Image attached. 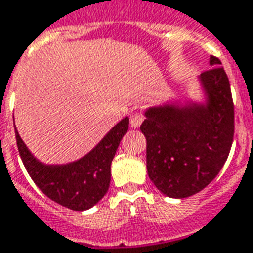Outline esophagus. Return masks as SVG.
Here are the masks:
<instances>
[{
	"mask_svg": "<svg viewBox=\"0 0 253 253\" xmlns=\"http://www.w3.org/2000/svg\"><path fill=\"white\" fill-rule=\"evenodd\" d=\"M142 120H144V113L141 111H134L130 116V125L133 127H140Z\"/></svg>",
	"mask_w": 253,
	"mask_h": 253,
	"instance_id": "34e87169",
	"label": "esophagus"
}]
</instances>
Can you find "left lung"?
<instances>
[{
    "label": "left lung",
    "mask_w": 253,
    "mask_h": 253,
    "mask_svg": "<svg viewBox=\"0 0 253 253\" xmlns=\"http://www.w3.org/2000/svg\"><path fill=\"white\" fill-rule=\"evenodd\" d=\"M201 73L208 105L149 108L141 131L147 138V170L161 192L187 198L219 174L234 138V102L221 62L211 56Z\"/></svg>",
    "instance_id": "obj_1"
}]
</instances>
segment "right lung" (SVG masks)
<instances>
[{"label": "right lung", "mask_w": 253, "mask_h": 253, "mask_svg": "<svg viewBox=\"0 0 253 253\" xmlns=\"http://www.w3.org/2000/svg\"><path fill=\"white\" fill-rule=\"evenodd\" d=\"M128 130V118L113 127L90 154L76 162L48 166L39 162L16 135L19 154L27 173L41 191L59 205L72 211H85L104 198L111 183V163L123 135Z\"/></svg>", "instance_id": "add662e5"}]
</instances>
